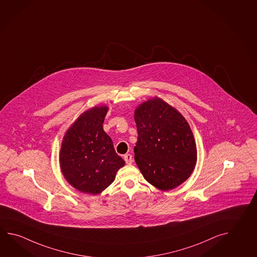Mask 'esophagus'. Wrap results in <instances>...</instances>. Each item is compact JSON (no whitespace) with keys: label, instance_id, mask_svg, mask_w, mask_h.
<instances>
[{"label":"esophagus","instance_id":"34e87169","mask_svg":"<svg viewBox=\"0 0 257 257\" xmlns=\"http://www.w3.org/2000/svg\"><path fill=\"white\" fill-rule=\"evenodd\" d=\"M123 158H124V161H125L127 165H131L132 163H133V157H132V155H130V154L124 155Z\"/></svg>","mask_w":257,"mask_h":257}]
</instances>
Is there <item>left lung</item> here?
I'll list each match as a JSON object with an SVG mask.
<instances>
[{
    "instance_id": "obj_1",
    "label": "left lung",
    "mask_w": 257,
    "mask_h": 257,
    "mask_svg": "<svg viewBox=\"0 0 257 257\" xmlns=\"http://www.w3.org/2000/svg\"><path fill=\"white\" fill-rule=\"evenodd\" d=\"M135 120V159L144 178L165 191L183 183L197 161L193 134L183 115L155 97L137 107Z\"/></svg>"
}]
</instances>
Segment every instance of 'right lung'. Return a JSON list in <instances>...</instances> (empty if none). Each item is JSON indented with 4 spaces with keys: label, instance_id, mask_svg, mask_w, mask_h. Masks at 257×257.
Returning <instances> with one entry per match:
<instances>
[{
    "label": "right lung",
    "instance_id": "1",
    "mask_svg": "<svg viewBox=\"0 0 257 257\" xmlns=\"http://www.w3.org/2000/svg\"><path fill=\"white\" fill-rule=\"evenodd\" d=\"M107 111L104 105L84 111L64 136L59 153L61 171L68 183L83 193L102 192L125 163L103 131Z\"/></svg>",
    "mask_w": 257,
    "mask_h": 257
}]
</instances>
